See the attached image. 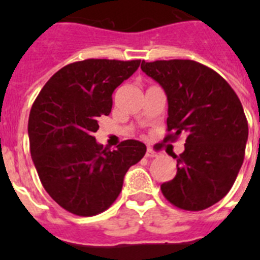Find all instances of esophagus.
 <instances>
[{
    "mask_svg": "<svg viewBox=\"0 0 260 260\" xmlns=\"http://www.w3.org/2000/svg\"><path fill=\"white\" fill-rule=\"evenodd\" d=\"M147 157H157L158 153L156 151H153L152 148H147V152H146Z\"/></svg>",
    "mask_w": 260,
    "mask_h": 260,
    "instance_id": "esophagus-1",
    "label": "esophagus"
}]
</instances>
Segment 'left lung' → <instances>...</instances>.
I'll return each instance as SVG.
<instances>
[{
  "mask_svg": "<svg viewBox=\"0 0 260 260\" xmlns=\"http://www.w3.org/2000/svg\"><path fill=\"white\" fill-rule=\"evenodd\" d=\"M141 69L167 93L164 142L186 135L162 195L181 210H206L228 194L242 167L249 126L240 99L221 75L191 59L143 61Z\"/></svg>",
  "mask_w": 260,
  "mask_h": 260,
  "instance_id": "left-lung-1",
  "label": "left lung"
}]
</instances>
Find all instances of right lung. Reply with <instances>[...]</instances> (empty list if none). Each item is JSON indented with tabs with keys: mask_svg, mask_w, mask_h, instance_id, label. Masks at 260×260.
<instances>
[{
	"mask_svg": "<svg viewBox=\"0 0 260 260\" xmlns=\"http://www.w3.org/2000/svg\"><path fill=\"white\" fill-rule=\"evenodd\" d=\"M141 59L89 58L69 63L48 80L31 108L29 150L50 198L78 216H95L114 203L128 168L146 144L123 141L103 148L93 133L112 110V93L132 77Z\"/></svg>",
	"mask_w": 260,
	"mask_h": 260,
	"instance_id": "1",
	"label": "right lung"
}]
</instances>
